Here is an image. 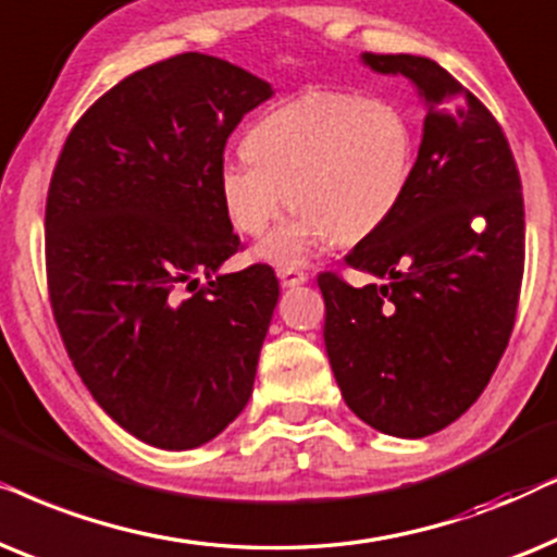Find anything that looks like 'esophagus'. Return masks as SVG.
<instances>
[{"label": "esophagus", "mask_w": 557, "mask_h": 557, "mask_svg": "<svg viewBox=\"0 0 557 557\" xmlns=\"http://www.w3.org/2000/svg\"><path fill=\"white\" fill-rule=\"evenodd\" d=\"M277 277H280V283H283V287H298V285L308 283L306 274H302L300 270H295V267H280Z\"/></svg>", "instance_id": "1"}]
</instances>
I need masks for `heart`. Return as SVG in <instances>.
<instances>
[{"instance_id": "obj_1", "label": "heart", "mask_w": 557, "mask_h": 557, "mask_svg": "<svg viewBox=\"0 0 557 557\" xmlns=\"http://www.w3.org/2000/svg\"><path fill=\"white\" fill-rule=\"evenodd\" d=\"M244 154L219 165L221 209L236 232L259 236L290 203L293 216L255 257L298 267L325 242H364L395 216L412 181L414 129L384 96L310 91L259 116Z\"/></svg>"}]
</instances>
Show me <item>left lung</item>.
<instances>
[{"label":"left lung","instance_id":"1","mask_svg":"<svg viewBox=\"0 0 557 557\" xmlns=\"http://www.w3.org/2000/svg\"><path fill=\"white\" fill-rule=\"evenodd\" d=\"M359 61L410 81L425 122L405 201L346 257L380 283L318 277L325 354L356 418L425 438L476 403L507 348L524 270L522 185L496 119L443 65L407 53Z\"/></svg>","mask_w":557,"mask_h":557}]
</instances>
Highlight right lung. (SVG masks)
Instances as JSON below:
<instances>
[{
  "label": "right lung",
  "mask_w": 557,
  "mask_h": 557,
  "mask_svg": "<svg viewBox=\"0 0 557 557\" xmlns=\"http://www.w3.org/2000/svg\"><path fill=\"white\" fill-rule=\"evenodd\" d=\"M272 96L239 65L175 55L103 94L58 158L46 209L58 331L101 410L147 446H203L251 397L280 283L267 264L221 272L239 236L216 173L242 116Z\"/></svg>",
  "instance_id": "right-lung-1"
}]
</instances>
